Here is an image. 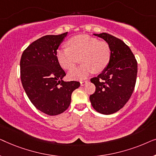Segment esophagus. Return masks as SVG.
Listing matches in <instances>:
<instances>
[{
    "label": "esophagus",
    "instance_id": "1",
    "mask_svg": "<svg viewBox=\"0 0 156 156\" xmlns=\"http://www.w3.org/2000/svg\"><path fill=\"white\" fill-rule=\"evenodd\" d=\"M87 80H82L80 82V84L82 86H84V85L85 84V83H87Z\"/></svg>",
    "mask_w": 156,
    "mask_h": 156
}]
</instances>
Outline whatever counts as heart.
I'll list each match as a JSON object with an SVG mask.
<instances>
[{
    "mask_svg": "<svg viewBox=\"0 0 156 156\" xmlns=\"http://www.w3.org/2000/svg\"><path fill=\"white\" fill-rule=\"evenodd\" d=\"M68 48L57 51V59L64 69L70 70L75 67L78 58L82 64L69 73L72 80H82L89 74L104 71L110 62L112 49L107 42L87 35L74 36L67 41Z\"/></svg>",
    "mask_w": 156,
    "mask_h": 156,
    "instance_id": "heart-1",
    "label": "heart"
}]
</instances>
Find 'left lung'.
<instances>
[{"label":"left lung","mask_w":156,"mask_h":156,"mask_svg":"<svg viewBox=\"0 0 156 156\" xmlns=\"http://www.w3.org/2000/svg\"><path fill=\"white\" fill-rule=\"evenodd\" d=\"M94 35L108 42L112 57L106 69L90 80L96 90L89 99L97 112L108 115L122 108L131 98L137 77V61L129 47L121 40L106 33Z\"/></svg>","instance_id":"8db88e82"}]
</instances>
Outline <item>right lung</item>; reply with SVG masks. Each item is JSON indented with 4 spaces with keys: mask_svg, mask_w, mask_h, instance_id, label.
I'll list each match as a JSON object with an SVG mask.
<instances>
[{
    "mask_svg": "<svg viewBox=\"0 0 156 156\" xmlns=\"http://www.w3.org/2000/svg\"><path fill=\"white\" fill-rule=\"evenodd\" d=\"M67 33L39 38L23 51L20 79L32 104L44 114L55 116L65 112L73 91L80 86L76 81L64 82L66 75L57 59V50Z\"/></svg>",
    "mask_w": 156,
    "mask_h": 156,
    "instance_id": "add662e5",
    "label": "right lung"
}]
</instances>
